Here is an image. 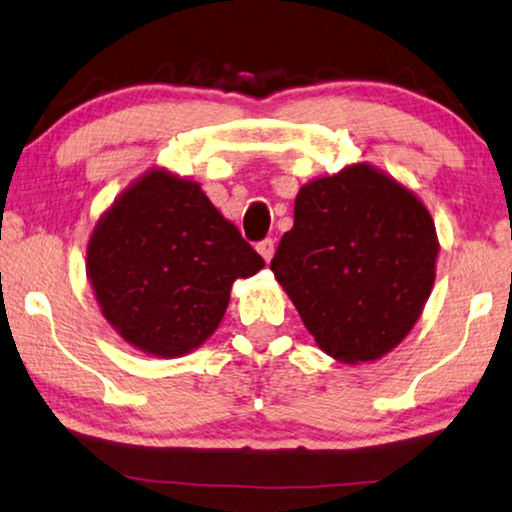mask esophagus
Masks as SVG:
<instances>
[{
    "instance_id": "esophagus-1",
    "label": "esophagus",
    "mask_w": 512,
    "mask_h": 512,
    "mask_svg": "<svg viewBox=\"0 0 512 512\" xmlns=\"http://www.w3.org/2000/svg\"><path fill=\"white\" fill-rule=\"evenodd\" d=\"M257 253L264 257V262H271L273 253H276V241H273V239L259 241V243H257Z\"/></svg>"
}]
</instances>
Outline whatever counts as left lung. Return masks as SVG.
I'll return each instance as SVG.
<instances>
[{
  "label": "left lung",
  "mask_w": 512,
  "mask_h": 512,
  "mask_svg": "<svg viewBox=\"0 0 512 512\" xmlns=\"http://www.w3.org/2000/svg\"><path fill=\"white\" fill-rule=\"evenodd\" d=\"M437 255L434 220L414 190L354 163L301 186L271 271L322 352L370 363L423 315Z\"/></svg>",
  "instance_id": "left-lung-1"
}]
</instances>
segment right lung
Returning a JSON list of instances; mask_svg holds the SVG:
<instances>
[{
    "mask_svg": "<svg viewBox=\"0 0 512 512\" xmlns=\"http://www.w3.org/2000/svg\"><path fill=\"white\" fill-rule=\"evenodd\" d=\"M262 266L200 183L165 167L135 179L87 243L103 317L128 345L158 358L204 345L223 322L234 280Z\"/></svg>",
    "mask_w": 512,
    "mask_h": 512,
    "instance_id": "obj_1",
    "label": "right lung"
}]
</instances>
